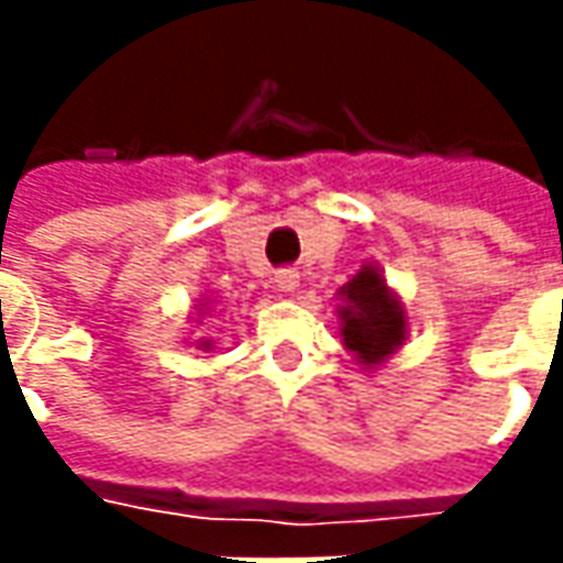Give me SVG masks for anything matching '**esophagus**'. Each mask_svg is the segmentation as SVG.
<instances>
[{
  "instance_id": "obj_1",
  "label": "esophagus",
  "mask_w": 563,
  "mask_h": 563,
  "mask_svg": "<svg viewBox=\"0 0 563 563\" xmlns=\"http://www.w3.org/2000/svg\"><path fill=\"white\" fill-rule=\"evenodd\" d=\"M275 288L282 294H294L300 288V275L297 272H278L275 275Z\"/></svg>"
}]
</instances>
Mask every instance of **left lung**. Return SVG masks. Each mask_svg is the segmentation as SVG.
Wrapping results in <instances>:
<instances>
[{
  "label": "left lung",
  "mask_w": 563,
  "mask_h": 563,
  "mask_svg": "<svg viewBox=\"0 0 563 563\" xmlns=\"http://www.w3.org/2000/svg\"><path fill=\"white\" fill-rule=\"evenodd\" d=\"M338 335L354 354L363 373H376L404 347L410 335V316L400 294L388 285L385 269L366 260L351 282L335 294Z\"/></svg>",
  "instance_id": "8db88e82"
}]
</instances>
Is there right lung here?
Masks as SVG:
<instances>
[{
    "instance_id": "obj_1",
    "label": "right lung",
    "mask_w": 563,
    "mask_h": 563,
    "mask_svg": "<svg viewBox=\"0 0 563 563\" xmlns=\"http://www.w3.org/2000/svg\"><path fill=\"white\" fill-rule=\"evenodd\" d=\"M209 307H212V300H209L206 294H200V297L194 300V313H190V322H194V329H197V325H200V319L209 313ZM185 344H187V347H197V351H203V354H212V351H216V344H212L209 338H190V335H187Z\"/></svg>"
}]
</instances>
